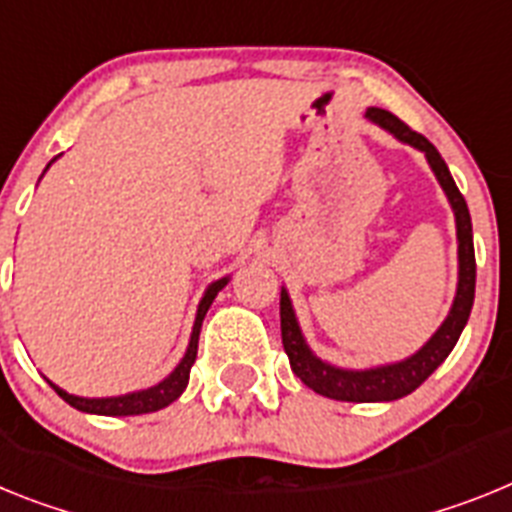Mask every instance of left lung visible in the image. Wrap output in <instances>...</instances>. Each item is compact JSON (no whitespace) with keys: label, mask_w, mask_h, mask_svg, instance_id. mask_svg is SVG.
<instances>
[{"label":"left lung","mask_w":512,"mask_h":512,"mask_svg":"<svg viewBox=\"0 0 512 512\" xmlns=\"http://www.w3.org/2000/svg\"><path fill=\"white\" fill-rule=\"evenodd\" d=\"M366 118L389 131L394 139L402 144H410L420 149L433 167L435 177L441 182V188L446 190L448 203L456 216V239H459V286H456V299H453L448 317L435 330L415 355L404 358L397 363H386V366L366 368V371H348V368H337L330 363L319 361L317 355L311 353L306 345L301 327L293 314L291 299L288 291H281V337L283 350H286L288 361H291L293 373L304 381L309 389H314L322 397L337 399V402H394L417 389L422 381L428 379L435 368L441 366L453 350V345L459 342L461 332H464L466 322H469L471 304H474V283H477V260H474V239H471V216L466 208L464 195L459 193L456 182H453L451 172H448L446 162L438 154L433 144H430L422 133L412 131L407 123H402L394 113L381 108H368Z\"/></svg>","instance_id":"1"}]
</instances>
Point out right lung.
<instances>
[{
    "label": "right lung",
    "mask_w": 512,
    "mask_h": 512,
    "mask_svg": "<svg viewBox=\"0 0 512 512\" xmlns=\"http://www.w3.org/2000/svg\"><path fill=\"white\" fill-rule=\"evenodd\" d=\"M53 162V159H51ZM48 162V167H51ZM46 167V170H48ZM229 283V278H221V281L211 283L203 293L201 304H198V314H195V324H193V335H190V345L182 355V361L177 363L175 371L167 376L164 381H159L157 386H149V389H141V391H131V394H121V397H102V399H87V397H74L69 391H64L61 386L56 384H48L53 386V391L59 394L64 402H69L74 410L79 412H90V415H108V417H126V415H146V412H157L167 404L175 402L180 397L185 386L190 381V368L195 363V355H198V337H201V324L203 317H206V311L211 309L213 299L219 296L221 288Z\"/></svg>",
    "instance_id": "add662e5"
}]
</instances>
